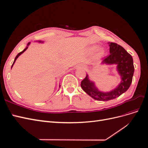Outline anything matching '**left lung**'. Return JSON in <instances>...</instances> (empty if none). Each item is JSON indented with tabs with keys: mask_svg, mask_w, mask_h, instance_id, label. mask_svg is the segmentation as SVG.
I'll list each match as a JSON object with an SVG mask.
<instances>
[{
	"mask_svg": "<svg viewBox=\"0 0 148 148\" xmlns=\"http://www.w3.org/2000/svg\"><path fill=\"white\" fill-rule=\"evenodd\" d=\"M110 54L102 60V64H117V70L122 77V82L117 88L108 92L98 91L94 83L89 81L88 75L81 83V87L89 96L97 101H106L115 99L130 88L134 73V65L132 56L121 46L115 42H109Z\"/></svg>",
	"mask_w": 148,
	"mask_h": 148,
	"instance_id": "left-lung-1",
	"label": "left lung"
}]
</instances>
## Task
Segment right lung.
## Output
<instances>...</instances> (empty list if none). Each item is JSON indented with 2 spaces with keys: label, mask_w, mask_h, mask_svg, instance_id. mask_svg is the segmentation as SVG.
Segmentation results:
<instances>
[{
  "label": "right lung",
  "mask_w": 148,
  "mask_h": 148,
  "mask_svg": "<svg viewBox=\"0 0 148 148\" xmlns=\"http://www.w3.org/2000/svg\"><path fill=\"white\" fill-rule=\"evenodd\" d=\"M39 42H41V41H39ZM29 43L28 44V46L29 45ZM28 49V47H26V48H25V49H24V50H23V51H21V52H20V53H18V54H17V56H16V57H15V60H14V62H13V64H12V67L13 66V64H15V61H16V59H17V58H18V57H19V56H20V55L21 54V53H23V52H25V51H26V49Z\"/></svg>",
  "instance_id": "obj_1"
}]
</instances>
